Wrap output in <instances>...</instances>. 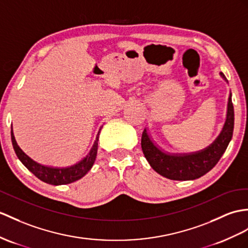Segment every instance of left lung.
Listing matches in <instances>:
<instances>
[{
	"label": "left lung",
	"instance_id": "left-lung-1",
	"mask_svg": "<svg viewBox=\"0 0 248 248\" xmlns=\"http://www.w3.org/2000/svg\"><path fill=\"white\" fill-rule=\"evenodd\" d=\"M225 81V76L221 72ZM234 123L233 105L232 94H229L227 105V117L220 136L213 144L201 152L184 155H168L161 152L149 139L146 129H144L141 139V146L145 158L154 170L161 176L170 180L185 181L195 180L204 176L213 170L225 153L232 138Z\"/></svg>",
	"mask_w": 248,
	"mask_h": 248
}]
</instances>
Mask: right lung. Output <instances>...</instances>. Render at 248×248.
<instances>
[{
	"label": "right lung",
	"instance_id": "obj_1",
	"mask_svg": "<svg viewBox=\"0 0 248 248\" xmlns=\"http://www.w3.org/2000/svg\"><path fill=\"white\" fill-rule=\"evenodd\" d=\"M100 130L98 132V136L95 138V141L93 145L92 149H90V152L85 158L77 163V164L66 168H53L44 166L30 159L29 156L24 154L22 152V149L17 146L13 129H11V141H13V146L17 158H19L23 164L26 166L29 171H31L35 177L40 179L41 181H43L45 183L51 185H63L80 180L81 178L85 176V174L90 170V168L93 167L96 158V152H98Z\"/></svg>",
	"mask_w": 248,
	"mask_h": 248
}]
</instances>
